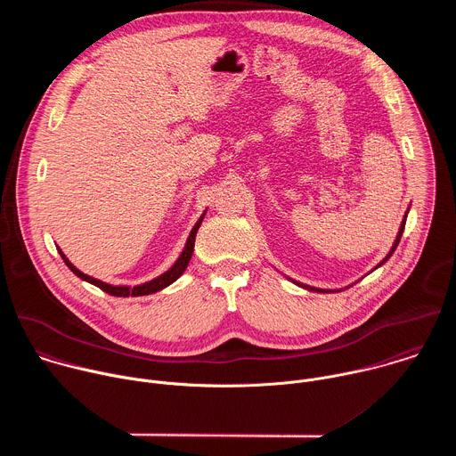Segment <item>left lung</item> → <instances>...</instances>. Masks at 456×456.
Here are the masks:
<instances>
[{"label":"left lung","instance_id":"1","mask_svg":"<svg viewBox=\"0 0 456 456\" xmlns=\"http://www.w3.org/2000/svg\"><path fill=\"white\" fill-rule=\"evenodd\" d=\"M406 216H408V215H406ZM406 216H404V220H403V224H401V229H399V234H397V238H395V243H394L392 250H389V254H387V256L382 259V262H380L377 267H380L382 264H386V262H387V257L395 252V248H397V245H399V241H401V236H403L404 225H406ZM296 285H299V287H305V285H301V283H296ZM305 289H308V290H315V292H329V290H321V289H314V287H305Z\"/></svg>","mask_w":456,"mask_h":456}]
</instances>
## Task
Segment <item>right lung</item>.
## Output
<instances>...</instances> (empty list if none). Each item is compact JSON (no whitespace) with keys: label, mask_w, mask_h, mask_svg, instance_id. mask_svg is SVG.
Segmentation results:
<instances>
[{"label":"right lung","mask_w":456,"mask_h":456,"mask_svg":"<svg viewBox=\"0 0 456 456\" xmlns=\"http://www.w3.org/2000/svg\"><path fill=\"white\" fill-rule=\"evenodd\" d=\"M204 215H206V213H204ZM204 215L200 216V220H199L197 224H194V227L191 229L189 238H187V241H185V247H183L182 254L178 256L175 265H173L167 273H164L162 276H159V278H155V280H151V281H148V283L137 285V287H124V285H122V287H113V285H108V283H104V281H99V280H95V278H92V276L81 273L79 269H76V267L69 262V257L62 254V250H61V248H57V250H59V254H61V257H62V262L67 264V267H69L77 278H81V280H85V281H88V283L99 287V289L104 290L106 294H111V296H117V297L148 296V294H155V292L166 289L167 285H171L173 281H176V280L183 274V271H185L187 265H189V259H191V256H192V250H194V238H197V231H199L202 220H204Z\"/></svg>","instance_id":"1"}]
</instances>
